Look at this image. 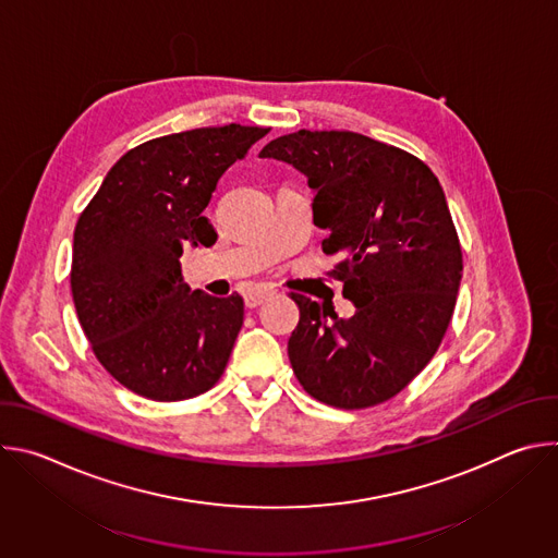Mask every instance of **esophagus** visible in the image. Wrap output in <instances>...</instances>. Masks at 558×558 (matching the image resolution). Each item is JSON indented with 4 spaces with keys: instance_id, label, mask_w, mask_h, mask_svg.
Instances as JSON below:
<instances>
[{
    "instance_id": "1",
    "label": "esophagus",
    "mask_w": 558,
    "mask_h": 558,
    "mask_svg": "<svg viewBox=\"0 0 558 558\" xmlns=\"http://www.w3.org/2000/svg\"><path fill=\"white\" fill-rule=\"evenodd\" d=\"M271 295H274V291H269V289H252V291L245 293V304H247L250 308H256V306H260L265 300H269Z\"/></svg>"
}]
</instances>
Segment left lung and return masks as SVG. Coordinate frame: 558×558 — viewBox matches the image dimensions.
<instances>
[{"label": "left lung", "mask_w": 558, "mask_h": 558, "mask_svg": "<svg viewBox=\"0 0 558 558\" xmlns=\"http://www.w3.org/2000/svg\"><path fill=\"white\" fill-rule=\"evenodd\" d=\"M263 158L308 179L313 222L329 229V271L355 304L347 320L333 304L291 293L300 323L289 360L317 402L360 411L404 390L437 353L463 271L444 190L417 156L347 130H298L274 138Z\"/></svg>", "instance_id": "obj_1"}]
</instances>
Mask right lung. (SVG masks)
<instances>
[{
	"label": "right lung",
	"mask_w": 558,
	"mask_h": 558,
	"mask_svg": "<svg viewBox=\"0 0 558 558\" xmlns=\"http://www.w3.org/2000/svg\"><path fill=\"white\" fill-rule=\"evenodd\" d=\"M229 123L128 149L74 227L70 289L95 357L132 392L181 402L222 375L245 302L183 280L187 243L214 245L203 216L218 179L267 134Z\"/></svg>",
	"instance_id": "add662e5"
}]
</instances>
